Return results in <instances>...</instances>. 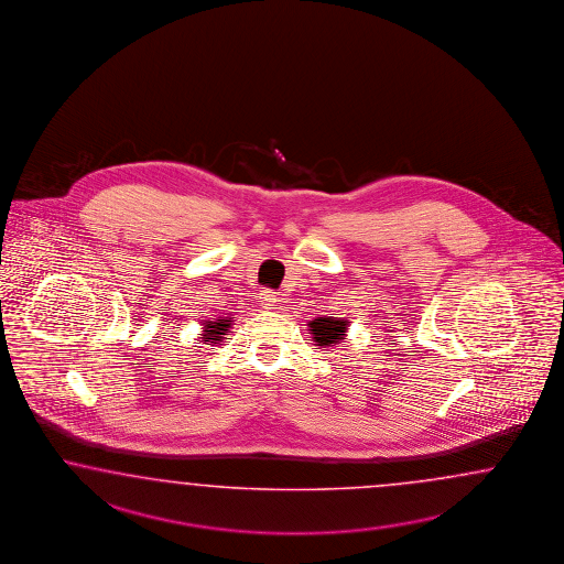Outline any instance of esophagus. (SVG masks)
<instances>
[{"label": "esophagus", "mask_w": 564, "mask_h": 564, "mask_svg": "<svg viewBox=\"0 0 564 564\" xmlns=\"http://www.w3.org/2000/svg\"><path fill=\"white\" fill-rule=\"evenodd\" d=\"M260 295H262L260 300H262V305H264V307H273V305H276V302H279L273 291H262Z\"/></svg>", "instance_id": "1"}]
</instances>
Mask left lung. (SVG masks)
<instances>
[{"label":"left lung","mask_w":564,"mask_h":564,"mask_svg":"<svg viewBox=\"0 0 564 564\" xmlns=\"http://www.w3.org/2000/svg\"><path fill=\"white\" fill-rule=\"evenodd\" d=\"M307 326H310V335L318 347H335V345L345 340L349 322L333 318V316H324V318L307 322Z\"/></svg>","instance_id":"left-lung-1"}]
</instances>
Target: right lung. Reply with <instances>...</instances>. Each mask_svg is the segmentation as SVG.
<instances>
[{"instance_id": "1", "label": "right lung", "mask_w": 564, "mask_h": 564, "mask_svg": "<svg viewBox=\"0 0 564 564\" xmlns=\"http://www.w3.org/2000/svg\"><path fill=\"white\" fill-rule=\"evenodd\" d=\"M231 318H221V321H212L205 322V326H203V340L205 343H221L224 340V335L228 333L229 326H231Z\"/></svg>"}]
</instances>
